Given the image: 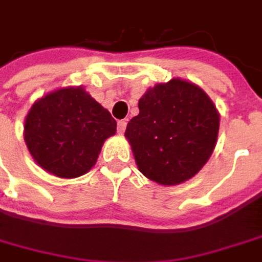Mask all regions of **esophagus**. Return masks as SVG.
<instances>
[{
    "label": "esophagus",
    "instance_id": "esophagus-1",
    "mask_svg": "<svg viewBox=\"0 0 262 262\" xmlns=\"http://www.w3.org/2000/svg\"><path fill=\"white\" fill-rule=\"evenodd\" d=\"M126 126H127V123H126V120H120L118 123H117V130L120 135H123L124 130H126Z\"/></svg>",
    "mask_w": 262,
    "mask_h": 262
}]
</instances>
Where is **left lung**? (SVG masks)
Segmentation results:
<instances>
[{"label":"left lung","instance_id":"1","mask_svg":"<svg viewBox=\"0 0 262 262\" xmlns=\"http://www.w3.org/2000/svg\"><path fill=\"white\" fill-rule=\"evenodd\" d=\"M139 114L126 127L139 172L160 185L191 179L212 156L220 113L205 90L172 78L149 87L139 99Z\"/></svg>","mask_w":262,"mask_h":262}]
</instances>
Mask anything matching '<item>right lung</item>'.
<instances>
[{"instance_id": "1", "label": "right lung", "mask_w": 262, "mask_h": 262, "mask_svg": "<svg viewBox=\"0 0 262 262\" xmlns=\"http://www.w3.org/2000/svg\"><path fill=\"white\" fill-rule=\"evenodd\" d=\"M116 132L110 111L83 85H71L34 102L25 118L24 139L41 169L71 179L96 164L103 142Z\"/></svg>"}]
</instances>
